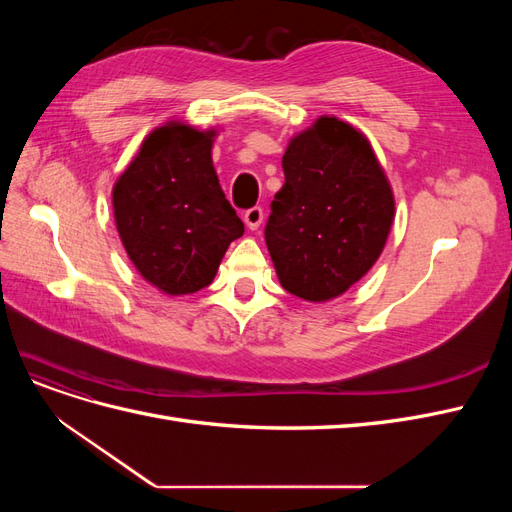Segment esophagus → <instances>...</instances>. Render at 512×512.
<instances>
[{
	"label": "esophagus",
	"mask_w": 512,
	"mask_h": 512,
	"mask_svg": "<svg viewBox=\"0 0 512 512\" xmlns=\"http://www.w3.org/2000/svg\"><path fill=\"white\" fill-rule=\"evenodd\" d=\"M262 218H265V213H262L260 207H252V209H247V211L243 213L245 226L250 228V230H256V228L262 224Z\"/></svg>",
	"instance_id": "1"
}]
</instances>
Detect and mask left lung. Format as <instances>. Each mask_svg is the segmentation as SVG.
<instances>
[{"label": "left lung", "mask_w": 512, "mask_h": 512, "mask_svg": "<svg viewBox=\"0 0 512 512\" xmlns=\"http://www.w3.org/2000/svg\"><path fill=\"white\" fill-rule=\"evenodd\" d=\"M265 228L280 284L305 301L344 294L374 267L395 218L391 183L363 132L320 117L290 138Z\"/></svg>", "instance_id": "8db88e82"}]
</instances>
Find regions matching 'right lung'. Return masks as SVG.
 I'll list each match as a JSON object with an SVG mask.
<instances>
[{
    "instance_id": "right-lung-1",
    "label": "right lung",
    "mask_w": 512,
    "mask_h": 512,
    "mask_svg": "<svg viewBox=\"0 0 512 512\" xmlns=\"http://www.w3.org/2000/svg\"><path fill=\"white\" fill-rule=\"evenodd\" d=\"M213 136L168 121L113 188L117 232L136 271L173 297L209 286L245 230L213 168Z\"/></svg>"
}]
</instances>
